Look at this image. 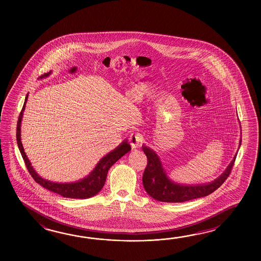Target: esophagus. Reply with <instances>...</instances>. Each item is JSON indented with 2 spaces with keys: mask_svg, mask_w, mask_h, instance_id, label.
Wrapping results in <instances>:
<instances>
[{
  "mask_svg": "<svg viewBox=\"0 0 261 261\" xmlns=\"http://www.w3.org/2000/svg\"><path fill=\"white\" fill-rule=\"evenodd\" d=\"M143 143V135L141 133H133L129 136V144L133 148H138Z\"/></svg>",
  "mask_w": 261,
  "mask_h": 261,
  "instance_id": "obj_1",
  "label": "esophagus"
}]
</instances>
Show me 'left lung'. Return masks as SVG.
I'll return each instance as SVG.
<instances>
[{"label":"left lung","mask_w":261,"mask_h":261,"mask_svg":"<svg viewBox=\"0 0 261 261\" xmlns=\"http://www.w3.org/2000/svg\"><path fill=\"white\" fill-rule=\"evenodd\" d=\"M241 144L242 138L240 139L239 148ZM142 148L147 156V166L143 175L144 189L153 199L163 202H184L211 194L226 181L237 155L236 153L226 170L214 181L206 184L185 185L176 183L168 177L161 159L154 150L144 144Z\"/></svg>","instance_id":"8db88e82"}]
</instances>
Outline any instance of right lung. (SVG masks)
Here are the masks:
<instances>
[{"label": "right lung", "instance_id": "right-lung-1", "mask_svg": "<svg viewBox=\"0 0 261 261\" xmlns=\"http://www.w3.org/2000/svg\"><path fill=\"white\" fill-rule=\"evenodd\" d=\"M52 73V71L46 72L40 76L38 79H44L48 77ZM29 95L27 94L25 98V101L23 105L22 110L18 117L17 126V142L18 145V149L21 153L24 162L27 166L29 172L33 176L34 181L39 184L44 189H48L50 191L60 194L64 198H70V199H89L93 197L100 192L101 189L103 188L106 183V176L108 170L111 168L113 164H115L119 159H121L123 155L127 154L130 151L132 147L130 144H128L127 140H124L121 144H119L115 149L110 151L107 155L102 156L100 161L97 163L94 169L89 172V175L86 177L82 178L75 182H70V183H59V182H53L47 179L41 177L39 174L34 170V167L32 166V163L26 155L24 148H23L22 143H21V121H22L23 113L26 107V103L28 100Z\"/></svg>", "mask_w": 261, "mask_h": 261}]
</instances>
